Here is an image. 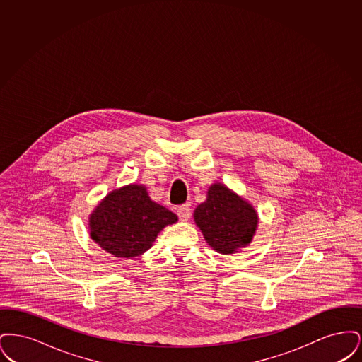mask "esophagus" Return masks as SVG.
<instances>
[{"instance_id": "34e87169", "label": "esophagus", "mask_w": 362, "mask_h": 362, "mask_svg": "<svg viewBox=\"0 0 362 362\" xmlns=\"http://www.w3.org/2000/svg\"><path fill=\"white\" fill-rule=\"evenodd\" d=\"M177 216L182 221H187L191 216V207L189 204H185L182 206L177 207Z\"/></svg>"}]
</instances>
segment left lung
<instances>
[{
    "instance_id": "obj_1",
    "label": "left lung",
    "mask_w": 362,
    "mask_h": 362,
    "mask_svg": "<svg viewBox=\"0 0 362 362\" xmlns=\"http://www.w3.org/2000/svg\"><path fill=\"white\" fill-rule=\"evenodd\" d=\"M192 216L207 244L224 255L250 245L258 229V211L252 204L218 182L209 187L206 201L195 207Z\"/></svg>"
}]
</instances>
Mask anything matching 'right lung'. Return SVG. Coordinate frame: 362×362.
Here are the masks:
<instances>
[{
  "label": "right lung",
  "instance_id": "1",
  "mask_svg": "<svg viewBox=\"0 0 362 362\" xmlns=\"http://www.w3.org/2000/svg\"><path fill=\"white\" fill-rule=\"evenodd\" d=\"M175 223L177 216L136 183L110 191L88 217L92 240L114 257L127 259L146 252L157 235Z\"/></svg>",
  "mask_w": 362,
  "mask_h": 362
}]
</instances>
